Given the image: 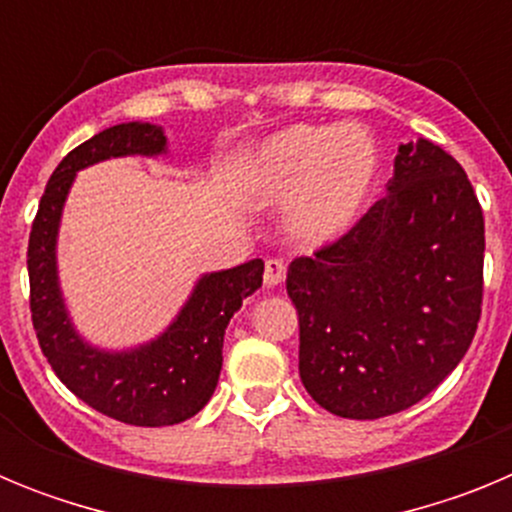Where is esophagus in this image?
I'll list each match as a JSON object with an SVG mask.
<instances>
[{
    "mask_svg": "<svg viewBox=\"0 0 512 512\" xmlns=\"http://www.w3.org/2000/svg\"><path fill=\"white\" fill-rule=\"evenodd\" d=\"M284 277H287V266H284V261L279 259L266 261V269H264L266 287H279V284L284 282Z\"/></svg>",
    "mask_w": 512,
    "mask_h": 512,
    "instance_id": "obj_1",
    "label": "esophagus"
}]
</instances>
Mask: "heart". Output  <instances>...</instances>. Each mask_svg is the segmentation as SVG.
Returning <instances> with one entry per match:
<instances>
[{"label": "heart", "mask_w": 512, "mask_h": 512, "mask_svg": "<svg viewBox=\"0 0 512 512\" xmlns=\"http://www.w3.org/2000/svg\"><path fill=\"white\" fill-rule=\"evenodd\" d=\"M377 174V143L361 125H292L246 158L241 192L259 207L289 205V241L312 251L354 230Z\"/></svg>", "instance_id": "obj_1"}]
</instances>
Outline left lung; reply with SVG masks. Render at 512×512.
<instances>
[{
    "instance_id": "obj_1",
    "label": "left lung",
    "mask_w": 512,
    "mask_h": 512,
    "mask_svg": "<svg viewBox=\"0 0 512 512\" xmlns=\"http://www.w3.org/2000/svg\"><path fill=\"white\" fill-rule=\"evenodd\" d=\"M485 217L454 156L397 148L387 197L333 246L289 264L300 379L328 413L413 408L456 369L482 312Z\"/></svg>"
}]
</instances>
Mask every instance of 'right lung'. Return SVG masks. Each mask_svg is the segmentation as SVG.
Listing matches in <instances>:
<instances>
[{
  "label": "right lung",
  "mask_w": 512,
  "mask_h": 512,
  "mask_svg": "<svg viewBox=\"0 0 512 512\" xmlns=\"http://www.w3.org/2000/svg\"><path fill=\"white\" fill-rule=\"evenodd\" d=\"M166 148L164 130L151 122L112 125L76 146L45 184L27 246L33 328L56 377L89 408L143 428L182 423L205 408L223 369L225 328L264 277L261 259L202 274L169 328L135 348L104 351L79 336L56 261L63 205L76 171L107 158L161 156Z\"/></svg>",
  "instance_id": "right-lung-1"
}]
</instances>
